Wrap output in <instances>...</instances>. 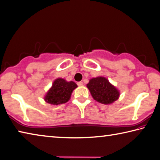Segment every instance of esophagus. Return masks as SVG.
<instances>
[{"instance_id":"obj_1","label":"esophagus","mask_w":160,"mask_h":160,"mask_svg":"<svg viewBox=\"0 0 160 160\" xmlns=\"http://www.w3.org/2000/svg\"><path fill=\"white\" fill-rule=\"evenodd\" d=\"M77 84H78V85L80 86H80H83V82H78Z\"/></svg>"}]
</instances>
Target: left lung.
Segmentation results:
<instances>
[{
  "label": "left lung",
  "instance_id": "1",
  "mask_svg": "<svg viewBox=\"0 0 160 160\" xmlns=\"http://www.w3.org/2000/svg\"><path fill=\"white\" fill-rule=\"evenodd\" d=\"M92 97L97 102L103 104H111L119 98L120 92L110 83L107 78L99 76L93 78L87 84Z\"/></svg>",
  "mask_w": 160,
  "mask_h": 160
}]
</instances>
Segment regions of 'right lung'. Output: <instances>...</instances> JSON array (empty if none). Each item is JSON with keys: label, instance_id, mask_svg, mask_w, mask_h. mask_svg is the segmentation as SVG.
<instances>
[{"label": "right lung", "instance_id": "1", "mask_svg": "<svg viewBox=\"0 0 160 160\" xmlns=\"http://www.w3.org/2000/svg\"><path fill=\"white\" fill-rule=\"evenodd\" d=\"M78 88L73 81L68 82L63 78H57L44 97V101L51 105H58L68 102L72 92Z\"/></svg>", "mask_w": 160, "mask_h": 160}]
</instances>
